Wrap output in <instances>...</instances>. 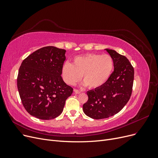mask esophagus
<instances>
[{
    "label": "esophagus",
    "mask_w": 158,
    "mask_h": 158,
    "mask_svg": "<svg viewBox=\"0 0 158 158\" xmlns=\"http://www.w3.org/2000/svg\"><path fill=\"white\" fill-rule=\"evenodd\" d=\"M74 93L75 94H80L81 93V92L80 90H78V89H74Z\"/></svg>",
    "instance_id": "obj_1"
}]
</instances>
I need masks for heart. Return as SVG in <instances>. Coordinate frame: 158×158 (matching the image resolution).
<instances>
[{"label": "heart", "mask_w": 158, "mask_h": 158, "mask_svg": "<svg viewBox=\"0 0 158 158\" xmlns=\"http://www.w3.org/2000/svg\"><path fill=\"white\" fill-rule=\"evenodd\" d=\"M114 66L111 55L88 53L76 56L73 64L65 63L62 67V76L69 85H74L82 76L84 85L91 89H97L106 84L113 73Z\"/></svg>", "instance_id": "obj_1"}]
</instances>
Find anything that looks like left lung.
Segmentation results:
<instances>
[{
    "label": "left lung",
    "mask_w": 158,
    "mask_h": 158,
    "mask_svg": "<svg viewBox=\"0 0 158 158\" xmlns=\"http://www.w3.org/2000/svg\"><path fill=\"white\" fill-rule=\"evenodd\" d=\"M114 60V71L106 84L88 91V100L83 105L84 113L90 118L102 119L118 113L132 94L135 71L126 56L112 49H106Z\"/></svg>",
    "instance_id": "8db88e82"
}]
</instances>
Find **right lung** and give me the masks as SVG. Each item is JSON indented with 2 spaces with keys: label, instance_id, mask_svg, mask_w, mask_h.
I'll list each match as a JSON object with an SVG mask.
<instances>
[{
  "label": "right lung",
  "instance_id": "1",
  "mask_svg": "<svg viewBox=\"0 0 158 158\" xmlns=\"http://www.w3.org/2000/svg\"><path fill=\"white\" fill-rule=\"evenodd\" d=\"M66 50L47 46L22 61L17 85L22 103L31 115L43 120L59 116L73 89L61 77Z\"/></svg>",
  "mask_w": 158,
  "mask_h": 158
}]
</instances>
